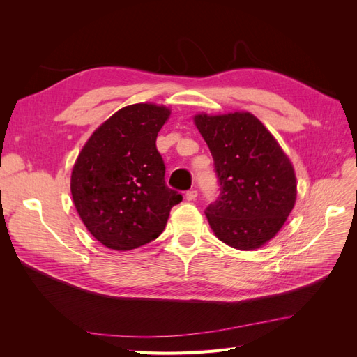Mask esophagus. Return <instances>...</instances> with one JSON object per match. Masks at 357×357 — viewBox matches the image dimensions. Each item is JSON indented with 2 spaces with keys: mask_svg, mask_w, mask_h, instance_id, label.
<instances>
[{
  "mask_svg": "<svg viewBox=\"0 0 357 357\" xmlns=\"http://www.w3.org/2000/svg\"><path fill=\"white\" fill-rule=\"evenodd\" d=\"M197 197H198V192H197L195 189H192V190H188V192H186V199H188V201H195Z\"/></svg>",
  "mask_w": 357,
  "mask_h": 357,
  "instance_id": "obj_1",
  "label": "esophagus"
}]
</instances>
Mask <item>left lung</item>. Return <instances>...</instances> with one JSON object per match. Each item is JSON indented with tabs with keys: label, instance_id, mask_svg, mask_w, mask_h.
Segmentation results:
<instances>
[{
	"label": "left lung",
	"instance_id": "8db88e82",
	"mask_svg": "<svg viewBox=\"0 0 357 357\" xmlns=\"http://www.w3.org/2000/svg\"><path fill=\"white\" fill-rule=\"evenodd\" d=\"M219 178V197L205 215L220 241L255 250L282 229L296 201L291 162L252 113L197 114Z\"/></svg>",
	"mask_w": 357,
	"mask_h": 357
}]
</instances>
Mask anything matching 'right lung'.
<instances>
[{"mask_svg":"<svg viewBox=\"0 0 357 357\" xmlns=\"http://www.w3.org/2000/svg\"><path fill=\"white\" fill-rule=\"evenodd\" d=\"M156 104L116 112L84 144L71 172V195L88 231L105 247L126 252L165 229L181 193L165 183L156 137L169 116Z\"/></svg>","mask_w":357,"mask_h":357,"instance_id":"obj_1","label":"right lung"}]
</instances>
